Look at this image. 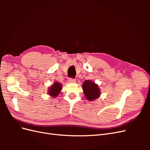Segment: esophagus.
Segmentation results:
<instances>
[{
    "label": "esophagus",
    "instance_id": "obj_1",
    "mask_svg": "<svg viewBox=\"0 0 150 150\" xmlns=\"http://www.w3.org/2000/svg\"><path fill=\"white\" fill-rule=\"evenodd\" d=\"M76 81V79H72V78H69V79H68V82H69V83H75Z\"/></svg>",
    "mask_w": 150,
    "mask_h": 150
}]
</instances>
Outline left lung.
I'll list each match as a JSON object with an SVG mask.
<instances>
[{"instance_id": "1", "label": "left lung", "mask_w": 150, "mask_h": 150, "mask_svg": "<svg viewBox=\"0 0 150 150\" xmlns=\"http://www.w3.org/2000/svg\"><path fill=\"white\" fill-rule=\"evenodd\" d=\"M82 86L85 97L88 100L94 101L100 96L101 91L99 86L93 81L86 80Z\"/></svg>"}]
</instances>
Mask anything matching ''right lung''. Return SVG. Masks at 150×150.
<instances>
[{"label": "right lung", "mask_w": 150, "mask_h": 150, "mask_svg": "<svg viewBox=\"0 0 150 150\" xmlns=\"http://www.w3.org/2000/svg\"><path fill=\"white\" fill-rule=\"evenodd\" d=\"M61 89H62V84L56 81V82H54V83L52 86H51V87H49L47 93L51 97L55 98L58 96L59 94Z\"/></svg>", "instance_id": "right-lung-1"}]
</instances>
